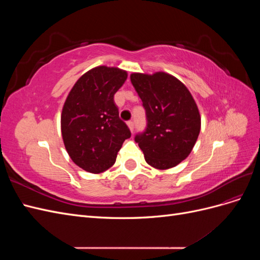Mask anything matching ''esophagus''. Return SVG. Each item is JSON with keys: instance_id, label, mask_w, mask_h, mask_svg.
<instances>
[{"instance_id": "34e87169", "label": "esophagus", "mask_w": 260, "mask_h": 260, "mask_svg": "<svg viewBox=\"0 0 260 260\" xmlns=\"http://www.w3.org/2000/svg\"><path fill=\"white\" fill-rule=\"evenodd\" d=\"M127 124H128V127H129L130 131L133 132V130H135V123H133V121H128Z\"/></svg>"}]
</instances>
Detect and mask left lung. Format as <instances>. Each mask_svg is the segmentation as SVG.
Masks as SVG:
<instances>
[{
    "label": "left lung",
    "mask_w": 260,
    "mask_h": 260,
    "mask_svg": "<svg viewBox=\"0 0 260 260\" xmlns=\"http://www.w3.org/2000/svg\"><path fill=\"white\" fill-rule=\"evenodd\" d=\"M130 79L146 112V129L135 138L146 162L160 170L177 166L190 155L201 131L192 94L167 73H133Z\"/></svg>",
    "instance_id": "8db88e82"
}]
</instances>
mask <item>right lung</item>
<instances>
[{
    "label": "right lung",
    "instance_id": "right-lung-1",
    "mask_svg": "<svg viewBox=\"0 0 260 260\" xmlns=\"http://www.w3.org/2000/svg\"><path fill=\"white\" fill-rule=\"evenodd\" d=\"M127 77V72L116 67L93 68L78 79L62 107L66 151L77 166L91 174L111 168L124 140L131 137L114 102Z\"/></svg>",
    "mask_w": 260,
    "mask_h": 260
}]
</instances>
